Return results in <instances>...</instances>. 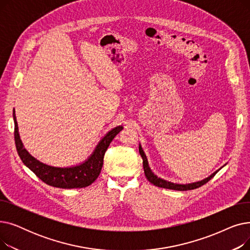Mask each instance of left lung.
I'll list each match as a JSON object with an SVG mask.
<instances>
[{"mask_svg":"<svg viewBox=\"0 0 250 250\" xmlns=\"http://www.w3.org/2000/svg\"><path fill=\"white\" fill-rule=\"evenodd\" d=\"M139 152L141 154V157L143 159V166H144V172H145V175L147 177V179L152 183V185L158 187V188H167V189H173V190H179V191H185V190H191V189H195V188H201L202 186L206 185V183L211 180L215 175L216 173L219 171L220 169L216 170V171L214 173H212L209 176H208L207 178L203 179V180H200V181H195V182H190V183H176V182H171V181H168V180H165L161 177H158L157 176L153 171L152 169L150 168L149 166V162H148V159H147V156L145 154V152H144L141 144H139ZM226 165V164H225ZM224 165V166H225Z\"/></svg>","mask_w":250,"mask_h":250,"instance_id":"obj_1","label":"left lung"}]
</instances>
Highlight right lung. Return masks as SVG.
I'll use <instances>...</instances> for the list:
<instances>
[{
	"label": "right lung",
	"instance_id": "add662e5",
	"mask_svg": "<svg viewBox=\"0 0 250 250\" xmlns=\"http://www.w3.org/2000/svg\"><path fill=\"white\" fill-rule=\"evenodd\" d=\"M13 118H14L15 124L14 137L16 149L24 165L28 167L38 178H41L46 185L54 188L69 189L86 188L97 179L103 166L105 152H106L114 137L124 128L123 125H117L105 134L85 161L68 167H58L37 160L24 148L19 134L15 109H13Z\"/></svg>",
	"mask_w": 250,
	"mask_h": 250
}]
</instances>
